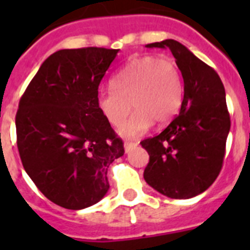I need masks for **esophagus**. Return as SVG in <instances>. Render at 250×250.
Masks as SVG:
<instances>
[{
  "instance_id": "esophagus-1",
  "label": "esophagus",
  "mask_w": 250,
  "mask_h": 250,
  "mask_svg": "<svg viewBox=\"0 0 250 250\" xmlns=\"http://www.w3.org/2000/svg\"><path fill=\"white\" fill-rule=\"evenodd\" d=\"M137 141H125V152L128 153L129 150H132V149H135L137 146Z\"/></svg>"
}]
</instances>
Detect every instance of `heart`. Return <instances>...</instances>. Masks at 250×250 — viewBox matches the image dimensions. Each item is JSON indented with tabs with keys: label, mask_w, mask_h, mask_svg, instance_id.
Instances as JSON below:
<instances>
[{
	"label": "heart",
	"mask_w": 250,
	"mask_h": 250,
	"mask_svg": "<svg viewBox=\"0 0 250 250\" xmlns=\"http://www.w3.org/2000/svg\"><path fill=\"white\" fill-rule=\"evenodd\" d=\"M111 89L100 92L97 107L123 137H137L150 125H164L178 114L183 101L182 75L174 61L146 56L135 58L111 80Z\"/></svg>",
	"instance_id": "obj_1"
}]
</instances>
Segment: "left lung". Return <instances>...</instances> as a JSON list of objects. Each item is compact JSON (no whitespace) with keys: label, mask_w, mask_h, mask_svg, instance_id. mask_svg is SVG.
Instances as JSON below:
<instances>
[{"label":"left lung","mask_w":250,"mask_h":250,"mask_svg":"<svg viewBox=\"0 0 250 250\" xmlns=\"http://www.w3.org/2000/svg\"><path fill=\"white\" fill-rule=\"evenodd\" d=\"M146 48L170 49L184 80V97L170 125L140 143L149 154L144 179L167 197L192 198L213 184L223 165L231 127L225 86L213 68L179 41Z\"/></svg>","instance_id":"1"}]
</instances>
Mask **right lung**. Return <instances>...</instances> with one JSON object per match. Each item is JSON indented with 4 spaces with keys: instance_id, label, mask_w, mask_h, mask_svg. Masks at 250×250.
Instances as JSON below:
<instances>
[{
    "instance_id": "add662e5",
    "label": "right lung",
    "mask_w": 250,
    "mask_h": 250,
    "mask_svg": "<svg viewBox=\"0 0 250 250\" xmlns=\"http://www.w3.org/2000/svg\"><path fill=\"white\" fill-rule=\"evenodd\" d=\"M119 49H62L39 68L19 101L17 144L25 172L64 209L97 204L123 143L97 107L98 85Z\"/></svg>"
}]
</instances>
